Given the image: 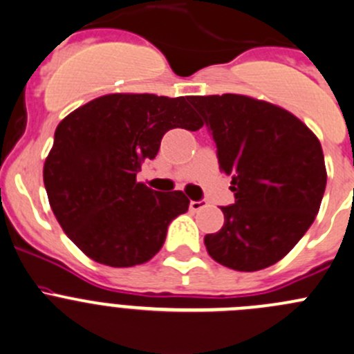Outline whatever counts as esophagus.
Returning <instances> with one entry per match:
<instances>
[{"label":"esophagus","instance_id":"esophagus-1","mask_svg":"<svg viewBox=\"0 0 354 354\" xmlns=\"http://www.w3.org/2000/svg\"><path fill=\"white\" fill-rule=\"evenodd\" d=\"M206 201L204 199H199V201H191V204H189V207H191L192 211H199L203 209V207H206Z\"/></svg>","mask_w":354,"mask_h":354}]
</instances>
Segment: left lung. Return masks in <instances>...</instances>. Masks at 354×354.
I'll use <instances>...</instances> for the list:
<instances>
[{
	"label": "left lung",
	"mask_w": 354,
	"mask_h": 354,
	"mask_svg": "<svg viewBox=\"0 0 354 354\" xmlns=\"http://www.w3.org/2000/svg\"><path fill=\"white\" fill-rule=\"evenodd\" d=\"M232 177L235 203L220 232L204 236L207 254L235 271H259L283 259L310 228L326 191L320 141L285 109L245 95L189 98Z\"/></svg>",
	"instance_id": "8db88e82"
}]
</instances>
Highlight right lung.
Segmentation results:
<instances>
[{"label":"right lung","instance_id":"right-lung-1","mask_svg":"<svg viewBox=\"0 0 354 354\" xmlns=\"http://www.w3.org/2000/svg\"><path fill=\"white\" fill-rule=\"evenodd\" d=\"M203 124L189 98L153 93H111L66 115L44 163V185L76 247L112 268L150 261L189 199L182 191H153L136 174L155 158L167 131Z\"/></svg>","mask_w":354,"mask_h":354}]
</instances>
